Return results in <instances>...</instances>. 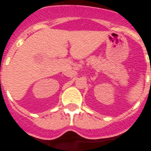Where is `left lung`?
<instances>
[{
    "mask_svg": "<svg viewBox=\"0 0 151 151\" xmlns=\"http://www.w3.org/2000/svg\"><path fill=\"white\" fill-rule=\"evenodd\" d=\"M150 82H151V81H150Z\"/></svg>",
    "mask_w": 151,
    "mask_h": 151,
    "instance_id": "obj_1",
    "label": "left lung"
}]
</instances>
